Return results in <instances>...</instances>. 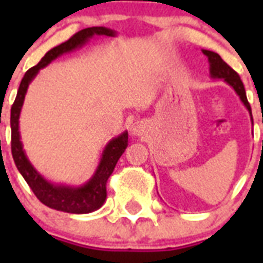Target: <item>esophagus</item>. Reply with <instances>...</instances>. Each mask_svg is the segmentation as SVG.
I'll return each instance as SVG.
<instances>
[{
	"label": "esophagus",
	"instance_id": "esophagus-1",
	"mask_svg": "<svg viewBox=\"0 0 263 263\" xmlns=\"http://www.w3.org/2000/svg\"><path fill=\"white\" fill-rule=\"evenodd\" d=\"M144 124L142 121H138V123L132 124L131 127V134L134 136H142L144 134Z\"/></svg>",
	"mask_w": 263,
	"mask_h": 263
}]
</instances>
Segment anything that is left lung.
Here are the masks:
<instances>
[{
  "label": "left lung",
  "mask_w": 263,
  "mask_h": 263,
  "mask_svg": "<svg viewBox=\"0 0 263 263\" xmlns=\"http://www.w3.org/2000/svg\"><path fill=\"white\" fill-rule=\"evenodd\" d=\"M206 57L209 60V65H210V76L213 79H222L224 82L231 86L233 90L236 91V94L239 95V98L243 102L247 110L250 111V116H251V107H250V103L247 101V97H246V90L245 86H243V82L240 80V76L237 75L236 72L233 71L232 68L229 67L228 64L225 63L224 60L221 59L220 55L214 53V51L210 50H202ZM253 119V117H251Z\"/></svg>",
  "instance_id": "left-lung-1"
}]
</instances>
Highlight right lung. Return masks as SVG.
<instances>
[{
  "label": "right lung",
  "mask_w": 263,
  "mask_h": 263,
  "mask_svg": "<svg viewBox=\"0 0 263 263\" xmlns=\"http://www.w3.org/2000/svg\"><path fill=\"white\" fill-rule=\"evenodd\" d=\"M94 35H105V36H116V31L106 27H90L76 32L67 42L53 47L45 54L35 67L30 68L22 79L17 95L10 109V128H12V156L18 172L22 173L27 184L30 185L32 192L43 204L49 208L60 210V212L73 213V214H86L98 210L106 200V183L107 179L115 171L117 161L128 146V132L124 131L119 136H116L105 146L99 160V164L95 169L94 175L91 176L87 183L79 187L67 185V184H55L45 179L36 169L32 166L30 160L23 148L20 131H18V119L22 111L24 98H26L28 86L38 75L42 68L64 53L79 49L88 42V39Z\"/></svg>",
  "instance_id": "add662e5"
}]
</instances>
